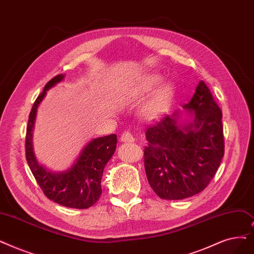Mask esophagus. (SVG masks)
Returning <instances> with one entry per match:
<instances>
[{"label":"esophagus","instance_id":"obj_1","mask_svg":"<svg viewBox=\"0 0 254 254\" xmlns=\"http://www.w3.org/2000/svg\"><path fill=\"white\" fill-rule=\"evenodd\" d=\"M120 140L123 142H134L135 138H134L133 135L129 133V131H124V133L121 134Z\"/></svg>","mask_w":254,"mask_h":254}]
</instances>
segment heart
Returning <instances> with one entry per match:
<instances>
[{
  "mask_svg": "<svg viewBox=\"0 0 254 254\" xmlns=\"http://www.w3.org/2000/svg\"><path fill=\"white\" fill-rule=\"evenodd\" d=\"M162 82V76L157 73H150L142 76L135 84L130 85L127 88V94L131 100H139L143 96L147 95L154 88L159 86ZM173 94V88L171 84L165 83L161 85L158 89L154 91L149 98L142 104L140 108L141 117L147 120L152 121L158 119L168 108L171 97Z\"/></svg>",
  "mask_w": 254,
  "mask_h": 254,
  "instance_id": "heart-1",
  "label": "heart"
}]
</instances>
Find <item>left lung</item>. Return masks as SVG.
<instances>
[{
	"label": "left lung",
	"mask_w": 254,
	"mask_h": 254,
	"mask_svg": "<svg viewBox=\"0 0 254 254\" xmlns=\"http://www.w3.org/2000/svg\"><path fill=\"white\" fill-rule=\"evenodd\" d=\"M146 129L144 166L162 199L180 200L201 192L224 154L222 112L200 81L191 101ZM189 113V119L183 113Z\"/></svg>",
	"instance_id": "obj_1"
}]
</instances>
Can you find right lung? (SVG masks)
<instances>
[{"label": "right lung", "instance_id": "obj_1", "mask_svg": "<svg viewBox=\"0 0 254 254\" xmlns=\"http://www.w3.org/2000/svg\"><path fill=\"white\" fill-rule=\"evenodd\" d=\"M64 76L65 74H58L53 78L32 107L26 134V159L36 182L49 199L66 207L83 209L92 206L102 194L104 168L116 150L117 136L112 134L90 140L71 166L64 171H52L38 162L33 147L37 108L47 91L62 82Z\"/></svg>", "mask_w": 254, "mask_h": 254}]
</instances>
